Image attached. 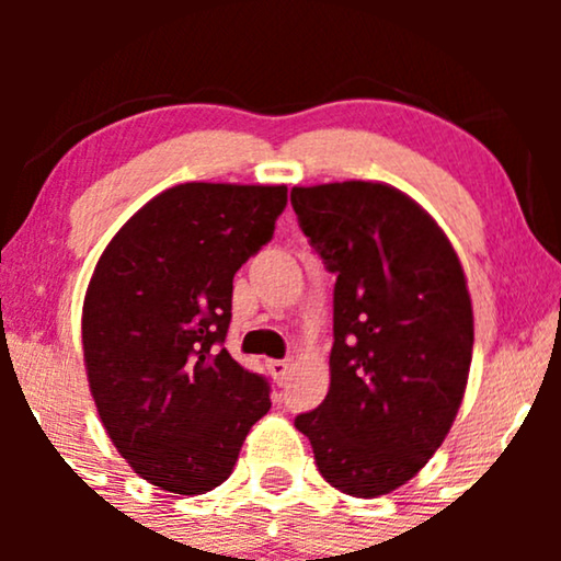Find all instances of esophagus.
Masks as SVG:
<instances>
[{
  "mask_svg": "<svg viewBox=\"0 0 561 561\" xmlns=\"http://www.w3.org/2000/svg\"><path fill=\"white\" fill-rule=\"evenodd\" d=\"M266 366H268V375L274 377V382H279V385L285 382L287 371H289V364L287 362H282V358H268Z\"/></svg>",
  "mask_w": 561,
  "mask_h": 561,
  "instance_id": "34e87169",
  "label": "esophagus"
}]
</instances>
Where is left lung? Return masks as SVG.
<instances>
[{"label": "left lung", "instance_id": "8db88e82", "mask_svg": "<svg viewBox=\"0 0 561 561\" xmlns=\"http://www.w3.org/2000/svg\"><path fill=\"white\" fill-rule=\"evenodd\" d=\"M334 282L330 392L295 416L321 478L356 499L414 478L446 440L472 364V300L435 218L382 182L293 186Z\"/></svg>", "mask_w": 561, "mask_h": 561}]
</instances>
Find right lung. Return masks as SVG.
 <instances>
[{
	"mask_svg": "<svg viewBox=\"0 0 561 561\" xmlns=\"http://www.w3.org/2000/svg\"><path fill=\"white\" fill-rule=\"evenodd\" d=\"M285 205V184H176L96 261L81 317L89 390L113 446L160 491L221 485L272 409L266 379L218 345L234 274L272 240Z\"/></svg>",
	"mask_w": 561,
	"mask_h": 561,
	"instance_id": "1",
	"label": "right lung"
}]
</instances>
